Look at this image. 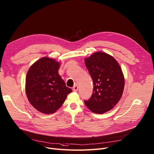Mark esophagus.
<instances>
[{
    "mask_svg": "<svg viewBox=\"0 0 154 154\" xmlns=\"http://www.w3.org/2000/svg\"><path fill=\"white\" fill-rule=\"evenodd\" d=\"M78 89H79V87L77 85H75L72 89L73 91H74V92H77L78 91Z\"/></svg>",
    "mask_w": 154,
    "mask_h": 154,
    "instance_id": "34e87169",
    "label": "esophagus"
}]
</instances>
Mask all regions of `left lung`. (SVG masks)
<instances>
[{
	"label": "left lung",
	"instance_id": "1",
	"mask_svg": "<svg viewBox=\"0 0 154 154\" xmlns=\"http://www.w3.org/2000/svg\"><path fill=\"white\" fill-rule=\"evenodd\" d=\"M85 64L93 81L91 98L84 101L93 112L103 114L111 110L121 99L125 86L122 70L112 56L104 52L85 58Z\"/></svg>",
	"mask_w": 154,
	"mask_h": 154
}]
</instances>
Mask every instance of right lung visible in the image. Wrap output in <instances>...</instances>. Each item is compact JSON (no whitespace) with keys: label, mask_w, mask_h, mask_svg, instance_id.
Instances as JSON below:
<instances>
[{"label":"right lung","mask_w":154,"mask_h":154,"mask_svg":"<svg viewBox=\"0 0 154 154\" xmlns=\"http://www.w3.org/2000/svg\"><path fill=\"white\" fill-rule=\"evenodd\" d=\"M60 63L43 57L33 63L26 75L25 90L31 104L44 114L56 112L72 89L58 74Z\"/></svg>","instance_id":"obj_1"}]
</instances>
